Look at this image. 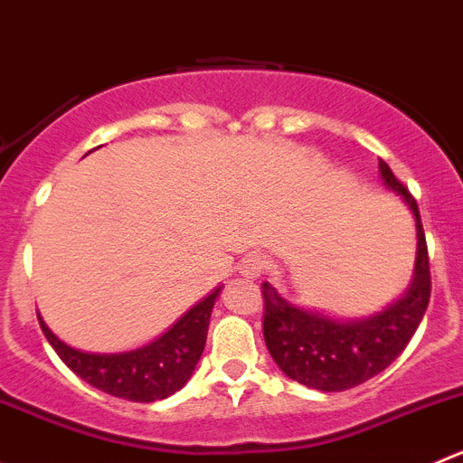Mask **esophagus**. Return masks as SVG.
Segmentation results:
<instances>
[{
  "instance_id": "34e87169",
  "label": "esophagus",
  "mask_w": 463,
  "mask_h": 463,
  "mask_svg": "<svg viewBox=\"0 0 463 463\" xmlns=\"http://www.w3.org/2000/svg\"><path fill=\"white\" fill-rule=\"evenodd\" d=\"M262 269H264V255H260V253L244 255V258H241V262L237 264V271H240L244 278H250V280H255V278L262 276Z\"/></svg>"
}]
</instances>
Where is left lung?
I'll return each instance as SVG.
<instances>
[{
    "mask_svg": "<svg viewBox=\"0 0 463 463\" xmlns=\"http://www.w3.org/2000/svg\"><path fill=\"white\" fill-rule=\"evenodd\" d=\"M384 187L401 196L416 223L411 282L401 298L362 318H341L287 300L264 282V341L287 378L318 392H345L387 369L407 348L430 303V260L419 205L384 160L378 163Z\"/></svg>",
    "mask_w": 463,
    "mask_h": 463,
    "instance_id": "left-lung-1",
    "label": "left lung"
}]
</instances>
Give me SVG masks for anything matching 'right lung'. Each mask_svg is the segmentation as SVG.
I'll return each instance as SVG.
<instances>
[{
  "label": "right lung",
  "mask_w": 463,
  "mask_h": 463,
  "mask_svg": "<svg viewBox=\"0 0 463 463\" xmlns=\"http://www.w3.org/2000/svg\"><path fill=\"white\" fill-rule=\"evenodd\" d=\"M222 285L187 309L167 332L124 353H90L65 344L40 317L44 336L62 362L99 392L133 402H156L187 384L208 339L210 314Z\"/></svg>",
  "instance_id": "right-lung-1"
}]
</instances>
